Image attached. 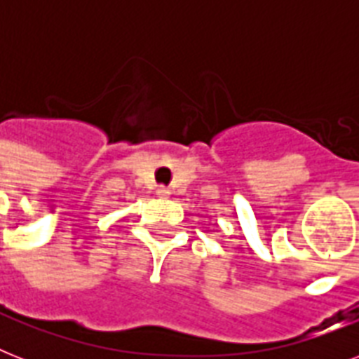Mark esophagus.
<instances>
[{
    "instance_id": "34e87169",
    "label": "esophagus",
    "mask_w": 359,
    "mask_h": 359,
    "mask_svg": "<svg viewBox=\"0 0 359 359\" xmlns=\"http://www.w3.org/2000/svg\"><path fill=\"white\" fill-rule=\"evenodd\" d=\"M156 196L158 197H168L169 196V188H168V186H158V188H156Z\"/></svg>"
}]
</instances>
